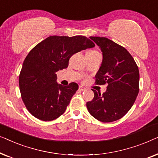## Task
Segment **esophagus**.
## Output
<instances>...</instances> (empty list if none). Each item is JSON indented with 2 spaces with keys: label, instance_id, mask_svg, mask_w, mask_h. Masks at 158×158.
I'll return each instance as SVG.
<instances>
[{
  "label": "esophagus",
  "instance_id": "1",
  "mask_svg": "<svg viewBox=\"0 0 158 158\" xmlns=\"http://www.w3.org/2000/svg\"><path fill=\"white\" fill-rule=\"evenodd\" d=\"M85 90V88H84L81 85L79 86V90H81V91H83V90Z\"/></svg>",
  "mask_w": 158,
  "mask_h": 158
}]
</instances>
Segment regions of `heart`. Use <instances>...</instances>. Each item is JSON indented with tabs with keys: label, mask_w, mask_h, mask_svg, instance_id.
<instances>
[{
	"label": "heart",
	"mask_w": 158,
	"mask_h": 158,
	"mask_svg": "<svg viewBox=\"0 0 158 158\" xmlns=\"http://www.w3.org/2000/svg\"><path fill=\"white\" fill-rule=\"evenodd\" d=\"M88 52V53H92V54H97V53H98L97 51H94V50L89 51V52Z\"/></svg>",
	"instance_id": "1"
}]
</instances>
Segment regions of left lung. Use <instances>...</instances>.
Segmentation results:
<instances>
[{
    "mask_svg": "<svg viewBox=\"0 0 158 158\" xmlns=\"http://www.w3.org/2000/svg\"><path fill=\"white\" fill-rule=\"evenodd\" d=\"M102 52L101 66L96 75V83H108L101 95L93 90L94 98L86 106L90 115L102 122L122 118L132 106L139 93V73L128 51L106 37L90 36Z\"/></svg>",
    "mask_w": 158,
    "mask_h": 158,
    "instance_id": "8db88e82",
    "label": "left lung"
}]
</instances>
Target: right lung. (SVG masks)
Instances as JSON below:
<instances>
[{"mask_svg":"<svg viewBox=\"0 0 158 158\" xmlns=\"http://www.w3.org/2000/svg\"><path fill=\"white\" fill-rule=\"evenodd\" d=\"M94 47V43L84 36H51L29 52L19 81L21 98L31 115L52 121L63 114L78 85L58 84L56 73L68 68L74 54Z\"/></svg>","mask_w":158,"mask_h":158,"instance_id":"right-lung-1","label":"right lung"}]
</instances>
